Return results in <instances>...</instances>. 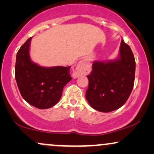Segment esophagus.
<instances>
[{"label":"esophagus","mask_w":154,"mask_h":154,"mask_svg":"<svg viewBox=\"0 0 154 154\" xmlns=\"http://www.w3.org/2000/svg\"><path fill=\"white\" fill-rule=\"evenodd\" d=\"M88 66H89V61L88 59H84L79 61L77 67H76L75 70L72 73V76H73L74 78H77L80 75H85L87 72Z\"/></svg>","instance_id":"obj_1"}]
</instances>
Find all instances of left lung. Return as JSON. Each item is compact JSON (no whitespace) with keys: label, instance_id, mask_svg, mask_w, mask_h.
I'll return each instance as SVG.
<instances>
[{"label":"left lung","instance_id":"left-lung-1","mask_svg":"<svg viewBox=\"0 0 154 154\" xmlns=\"http://www.w3.org/2000/svg\"><path fill=\"white\" fill-rule=\"evenodd\" d=\"M89 80L86 99L92 108L110 112L126 103L134 86L135 61L131 48L122 39L116 59L95 61Z\"/></svg>","mask_w":154,"mask_h":154}]
</instances>
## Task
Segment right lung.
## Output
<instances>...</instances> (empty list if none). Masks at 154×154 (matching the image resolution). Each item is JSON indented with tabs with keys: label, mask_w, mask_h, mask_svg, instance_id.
<instances>
[{
	"label": "right lung",
	"mask_w": 154,
	"mask_h": 154,
	"mask_svg": "<svg viewBox=\"0 0 154 154\" xmlns=\"http://www.w3.org/2000/svg\"><path fill=\"white\" fill-rule=\"evenodd\" d=\"M29 38L17 54L15 78L22 98L33 106L45 109L59 101L63 88L72 79L70 66L44 67L29 56Z\"/></svg>",
	"instance_id": "1"
}]
</instances>
